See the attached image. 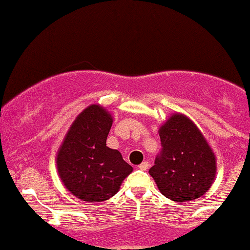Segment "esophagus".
<instances>
[{
    "label": "esophagus",
    "instance_id": "1",
    "mask_svg": "<svg viewBox=\"0 0 250 250\" xmlns=\"http://www.w3.org/2000/svg\"><path fill=\"white\" fill-rule=\"evenodd\" d=\"M148 167H149V163H148V162H143L142 164L138 165V169L143 170V171H145V170H147Z\"/></svg>",
    "mask_w": 250,
    "mask_h": 250
}]
</instances>
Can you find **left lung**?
Segmentation results:
<instances>
[{
    "instance_id": "left-lung-1",
    "label": "left lung",
    "mask_w": 250,
    "mask_h": 250,
    "mask_svg": "<svg viewBox=\"0 0 250 250\" xmlns=\"http://www.w3.org/2000/svg\"><path fill=\"white\" fill-rule=\"evenodd\" d=\"M158 132L163 149L149 175L160 193L177 203L203 196L215 181L216 157L198 126L172 113Z\"/></svg>"
}]
</instances>
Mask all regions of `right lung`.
Instances as JSON below:
<instances>
[{
	"instance_id": "add662e5",
	"label": "right lung",
	"mask_w": 250,
	"mask_h": 250,
	"mask_svg": "<svg viewBox=\"0 0 250 250\" xmlns=\"http://www.w3.org/2000/svg\"><path fill=\"white\" fill-rule=\"evenodd\" d=\"M112 124V114L104 107L88 105L75 118L59 146L56 157L59 179L81 201H107L132 172L122 153L107 147Z\"/></svg>"
}]
</instances>
